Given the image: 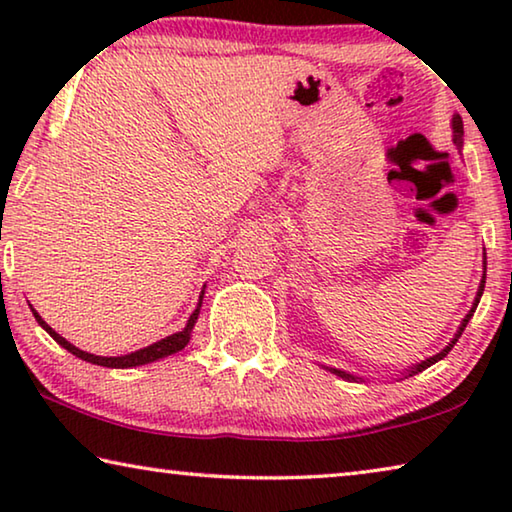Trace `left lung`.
<instances>
[{"label":"left lung","mask_w":512,"mask_h":512,"mask_svg":"<svg viewBox=\"0 0 512 512\" xmlns=\"http://www.w3.org/2000/svg\"><path fill=\"white\" fill-rule=\"evenodd\" d=\"M452 128H454V144H456V146H463V119H461V115H454V119H452ZM483 287H485V280H481V287H479V291H476L474 305H472V309H470V311H467V316L463 318V323H461V327H458V332L454 334V339L447 343V348H445L443 352L433 354V357H429V359H424L422 363H415V366H413L411 370H406V377H413V375H418V372H422L424 368H429V366H433V363H436V361H440V359H443V357H447L449 350H452L454 345H456V341L461 339L463 329L467 327V323H470V318L474 316L476 305H479V300H481V296H483ZM329 370H332L334 375L343 377V379H357V377L350 375V372H345V370H336V368H329Z\"/></svg>","instance_id":"1"}]
</instances>
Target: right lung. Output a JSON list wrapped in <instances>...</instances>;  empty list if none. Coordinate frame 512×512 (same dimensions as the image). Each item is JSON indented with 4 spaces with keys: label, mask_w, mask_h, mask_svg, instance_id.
I'll return each instance as SVG.
<instances>
[{
    "label": "right lung",
    "mask_w": 512,
    "mask_h": 512,
    "mask_svg": "<svg viewBox=\"0 0 512 512\" xmlns=\"http://www.w3.org/2000/svg\"><path fill=\"white\" fill-rule=\"evenodd\" d=\"M201 300H203V291H201ZM31 311H33V316H36L38 325H40L42 329H45V332H47L49 336H54V341H56L58 345H63V348H65L67 352H72L74 357H79V359H83V361H90V363H94V366H106V368H135V366H144V363H153V361H158V359L169 357V354H176V352L183 350L185 345L189 343V339H192V329H194V323H196V318H198V311H201V302H198V307H196L194 314L189 316V320H187V325H185L183 332L171 334V336H167V339H162V341L153 343V345H146V348L135 350V352H131V354H124V357H97V354L83 352V350L76 348V345L65 341L63 336L56 334L54 329H51V327L45 323V320L40 318V314H38L36 309L31 307Z\"/></svg>",
    "instance_id": "add662e5"
}]
</instances>
